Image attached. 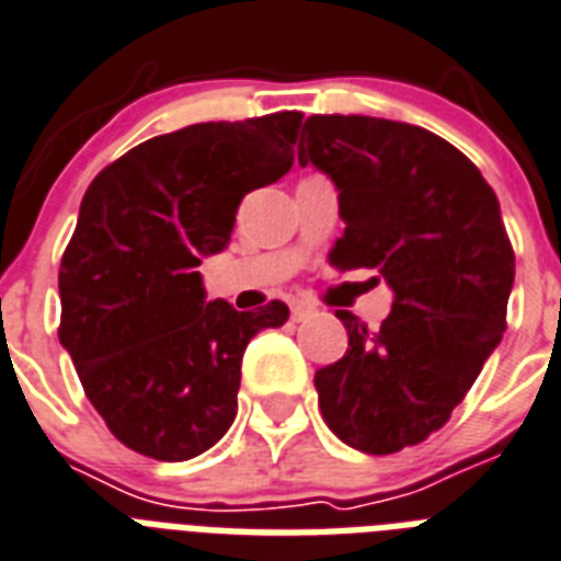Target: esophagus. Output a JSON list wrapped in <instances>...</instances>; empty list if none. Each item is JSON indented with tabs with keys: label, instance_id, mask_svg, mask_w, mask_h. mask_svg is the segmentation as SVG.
<instances>
[{
	"label": "esophagus",
	"instance_id": "obj_1",
	"mask_svg": "<svg viewBox=\"0 0 561 561\" xmlns=\"http://www.w3.org/2000/svg\"><path fill=\"white\" fill-rule=\"evenodd\" d=\"M311 314H314V309H311V306H306V302H294V306H290V320H309Z\"/></svg>",
	"mask_w": 561,
	"mask_h": 561
}]
</instances>
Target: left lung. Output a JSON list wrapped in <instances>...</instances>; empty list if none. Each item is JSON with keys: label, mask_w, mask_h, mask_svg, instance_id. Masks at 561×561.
<instances>
[{"label": "left lung", "mask_w": 561, "mask_h": 561, "mask_svg": "<svg viewBox=\"0 0 561 561\" xmlns=\"http://www.w3.org/2000/svg\"><path fill=\"white\" fill-rule=\"evenodd\" d=\"M299 164L337 187L347 229L332 264L374 267L394 290L379 332L337 311L350 347L314 374L320 414L362 453L421 444L450 421L506 329L515 252L497 196L444 138L362 114L306 119Z\"/></svg>", "instance_id": "1"}]
</instances>
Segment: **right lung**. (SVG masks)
Instances as JSON below:
<instances>
[{"mask_svg": "<svg viewBox=\"0 0 561 561\" xmlns=\"http://www.w3.org/2000/svg\"><path fill=\"white\" fill-rule=\"evenodd\" d=\"M302 114L196 123L158 135L93 179L61 259V337L114 438L158 461L220 442L238 412L252 335L288 320L205 302L199 264L224 252L243 194L294 164Z\"/></svg>", "mask_w": 561, "mask_h": 561, "instance_id": "1", "label": "right lung"}]
</instances>
